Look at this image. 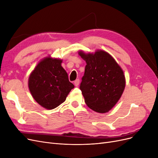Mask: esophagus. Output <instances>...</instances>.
Instances as JSON below:
<instances>
[{"label": "esophagus", "mask_w": 158, "mask_h": 158, "mask_svg": "<svg viewBox=\"0 0 158 158\" xmlns=\"http://www.w3.org/2000/svg\"><path fill=\"white\" fill-rule=\"evenodd\" d=\"M74 85H75V86H76V87L78 86V85H79V84H80V80H79V79L76 80L74 81Z\"/></svg>", "instance_id": "obj_1"}]
</instances>
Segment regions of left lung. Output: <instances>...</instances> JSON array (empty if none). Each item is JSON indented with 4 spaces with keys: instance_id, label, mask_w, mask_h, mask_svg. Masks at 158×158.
<instances>
[{
    "instance_id": "8db88e82",
    "label": "left lung",
    "mask_w": 158,
    "mask_h": 158,
    "mask_svg": "<svg viewBox=\"0 0 158 158\" xmlns=\"http://www.w3.org/2000/svg\"><path fill=\"white\" fill-rule=\"evenodd\" d=\"M79 55L86 62L80 89L85 103L94 111L108 112L120 99L125 87L123 71L107 52Z\"/></svg>"
}]
</instances>
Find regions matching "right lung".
<instances>
[{"mask_svg": "<svg viewBox=\"0 0 158 158\" xmlns=\"http://www.w3.org/2000/svg\"><path fill=\"white\" fill-rule=\"evenodd\" d=\"M61 63L62 60L47 57L38 63L29 77L28 85L33 98L47 109L63 103L74 88Z\"/></svg>", "mask_w": 158, "mask_h": 158, "instance_id": "1", "label": "right lung"}]
</instances>
